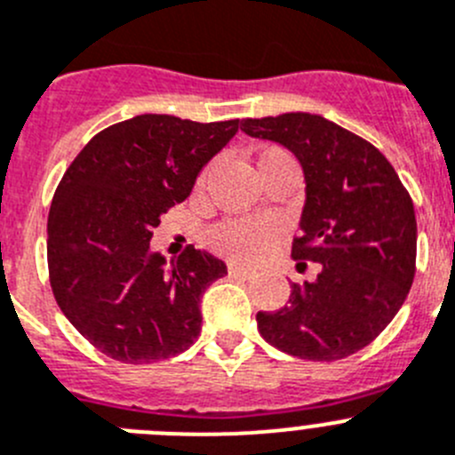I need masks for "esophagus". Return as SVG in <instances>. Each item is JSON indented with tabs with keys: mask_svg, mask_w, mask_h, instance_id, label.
I'll return each mask as SVG.
<instances>
[{
	"mask_svg": "<svg viewBox=\"0 0 455 455\" xmlns=\"http://www.w3.org/2000/svg\"><path fill=\"white\" fill-rule=\"evenodd\" d=\"M228 274L231 276H237V278H244V281H249V278L256 276V272L249 267H243V265H237V263H228Z\"/></svg>",
	"mask_w": 455,
	"mask_h": 455,
	"instance_id": "obj_1",
	"label": "esophagus"
}]
</instances>
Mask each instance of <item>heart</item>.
Listing matches in <instances>:
<instances>
[{
    "label": "heart",
    "mask_w": 455,
    "mask_h": 455,
    "mask_svg": "<svg viewBox=\"0 0 455 455\" xmlns=\"http://www.w3.org/2000/svg\"><path fill=\"white\" fill-rule=\"evenodd\" d=\"M278 158H290L283 149H267L258 158V167ZM208 179V170H204L197 179V188H202ZM278 240V227L269 220H227L208 233V244L218 253L235 260H258L269 251Z\"/></svg>",
    "instance_id": "1"
}]
</instances>
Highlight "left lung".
I'll list each match as a JSON object with an SVG mask.
<instances>
[{"mask_svg": "<svg viewBox=\"0 0 455 455\" xmlns=\"http://www.w3.org/2000/svg\"><path fill=\"white\" fill-rule=\"evenodd\" d=\"M240 129L288 147L301 163L306 204L292 258L322 265L313 283L292 285L285 308L256 315L258 331L297 358H347L408 297L417 258L411 195L374 145L322 116L249 117Z\"/></svg>", "mask_w": 455, "mask_h": 455, "instance_id": "1", "label": "left lung"}]
</instances>
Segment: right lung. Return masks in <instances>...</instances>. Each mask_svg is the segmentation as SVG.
Wrapping results in <instances>:
<instances>
[{"label": "right lung", "mask_w": 455, "mask_h": 455, "mask_svg": "<svg viewBox=\"0 0 455 455\" xmlns=\"http://www.w3.org/2000/svg\"><path fill=\"white\" fill-rule=\"evenodd\" d=\"M235 133L237 120L147 113L100 131L63 174L47 220L49 283L69 324L101 354L142 365L197 339L202 294L227 265L188 247L167 267L149 240Z\"/></svg>", "instance_id": "add662e5"}]
</instances>
